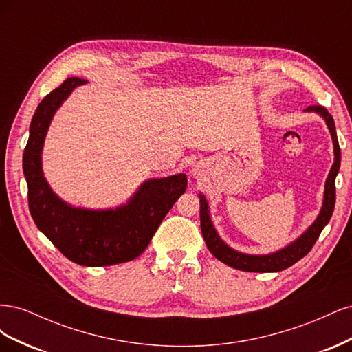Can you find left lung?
Returning <instances> with one entry per match:
<instances>
[{"mask_svg":"<svg viewBox=\"0 0 352 352\" xmlns=\"http://www.w3.org/2000/svg\"><path fill=\"white\" fill-rule=\"evenodd\" d=\"M305 111H316L324 117L327 123V127L332 135L333 140V148H335V163L330 168V173L326 180V189H324V201H323V208L318 214L317 220L313 223L311 228L308 229L304 235L291 243L289 247H286L282 251H278L270 255H247L236 252L235 250L229 248L228 245L223 242L219 235L216 233L214 228H212V223L210 220L208 214V204L207 199L199 195V217H201V232L204 241L207 243V248L210 252L214 255V257L225 264L230 265L233 269L243 270V272H260V273H267V272H280L287 267H291L292 264L300 261L302 257L311 251L314 247L316 241L320 236L323 228L327 225L330 217H332V212L335 208V199H336V190H335V177L339 172L340 166V148L336 136L335 129V122L333 117L327 111L323 105H310L307 107Z\"/></svg>","mask_w":352,"mask_h":352,"instance_id":"obj_1","label":"left lung"}]
</instances>
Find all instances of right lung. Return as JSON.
Returning a JSON list of instances; mask_svg holds the SVG:
<instances>
[{"instance_id": "right-lung-1", "label": "right lung", "mask_w": 352, "mask_h": 352, "mask_svg": "<svg viewBox=\"0 0 352 352\" xmlns=\"http://www.w3.org/2000/svg\"><path fill=\"white\" fill-rule=\"evenodd\" d=\"M87 80L69 78L42 100L32 117L23 153L30 216L38 229L70 261L100 267L126 263L145 251L186 186V175L145 182L127 206L110 211L73 208L50 189L41 170V151L50 122L67 95Z\"/></svg>"}]
</instances>
